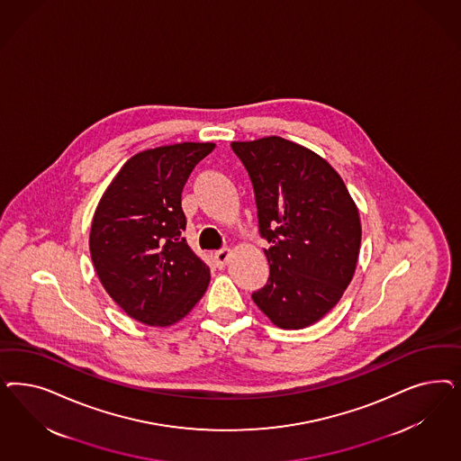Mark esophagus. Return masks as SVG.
<instances>
[{"instance_id":"34e87169","label":"esophagus","mask_w":461,"mask_h":461,"mask_svg":"<svg viewBox=\"0 0 461 461\" xmlns=\"http://www.w3.org/2000/svg\"><path fill=\"white\" fill-rule=\"evenodd\" d=\"M229 258H230V251L229 249H221L217 253L213 254V261H215V267H223L229 263Z\"/></svg>"}]
</instances>
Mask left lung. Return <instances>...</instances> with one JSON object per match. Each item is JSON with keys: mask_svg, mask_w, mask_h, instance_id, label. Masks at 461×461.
Listing matches in <instances>:
<instances>
[{"mask_svg": "<svg viewBox=\"0 0 461 461\" xmlns=\"http://www.w3.org/2000/svg\"><path fill=\"white\" fill-rule=\"evenodd\" d=\"M230 146L253 181L259 232L271 244L269 278L254 303L280 329L312 326L355 276L357 203L338 171L297 142L269 135Z\"/></svg>", "mask_w": 461, "mask_h": 461, "instance_id": "1", "label": "left lung"}]
</instances>
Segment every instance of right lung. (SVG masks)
Wrapping results in <instances>:
<instances>
[{"mask_svg":"<svg viewBox=\"0 0 461 461\" xmlns=\"http://www.w3.org/2000/svg\"><path fill=\"white\" fill-rule=\"evenodd\" d=\"M215 148L181 142L132 156L95 210L89 253L106 294L123 312L154 327L173 326L203 297L210 269L181 232V192Z\"/></svg>","mask_w":461,"mask_h":461,"instance_id":"add662e5","label":"right lung"}]
</instances>
